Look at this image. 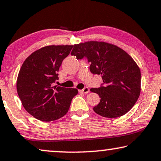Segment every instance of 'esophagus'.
I'll return each mask as SVG.
<instances>
[{
  "label": "esophagus",
  "instance_id": "1",
  "mask_svg": "<svg viewBox=\"0 0 161 161\" xmlns=\"http://www.w3.org/2000/svg\"><path fill=\"white\" fill-rule=\"evenodd\" d=\"M80 91L81 93H89V88L87 87H85L82 90H81V91Z\"/></svg>",
  "mask_w": 161,
  "mask_h": 161
}]
</instances>
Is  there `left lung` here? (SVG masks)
I'll return each mask as SVG.
<instances>
[{"instance_id": "left-lung-1", "label": "left lung", "mask_w": 161, "mask_h": 161, "mask_svg": "<svg viewBox=\"0 0 161 161\" xmlns=\"http://www.w3.org/2000/svg\"><path fill=\"white\" fill-rule=\"evenodd\" d=\"M71 55L86 58L92 74L102 76L100 87L91 89L101 98L95 113L118 118L131 110L140 96L141 70L126 51L108 42L91 41L74 45Z\"/></svg>"}]
</instances>
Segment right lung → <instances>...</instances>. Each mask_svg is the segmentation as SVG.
I'll list each match as a JSON object with an SVG mask.
<instances>
[{
    "mask_svg": "<svg viewBox=\"0 0 161 161\" xmlns=\"http://www.w3.org/2000/svg\"><path fill=\"white\" fill-rule=\"evenodd\" d=\"M73 46H48L34 51L23 63L17 91L25 110L42 121H51L64 116L69 110L75 88L53 86L63 59Z\"/></svg>",
    "mask_w": 161,
    "mask_h": 161,
    "instance_id": "obj_1",
    "label": "right lung"
}]
</instances>
